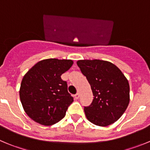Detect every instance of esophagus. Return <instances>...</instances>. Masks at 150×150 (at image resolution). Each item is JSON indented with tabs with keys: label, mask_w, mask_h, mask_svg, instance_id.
Here are the masks:
<instances>
[{
	"label": "esophagus",
	"mask_w": 150,
	"mask_h": 150,
	"mask_svg": "<svg viewBox=\"0 0 150 150\" xmlns=\"http://www.w3.org/2000/svg\"><path fill=\"white\" fill-rule=\"evenodd\" d=\"M79 97H80V93H77L75 95V98L76 99H79Z\"/></svg>",
	"instance_id": "1"
}]
</instances>
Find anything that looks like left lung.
<instances>
[{
  "label": "left lung",
  "mask_w": 150,
  "mask_h": 150,
  "mask_svg": "<svg viewBox=\"0 0 150 150\" xmlns=\"http://www.w3.org/2000/svg\"><path fill=\"white\" fill-rule=\"evenodd\" d=\"M77 64L93 95L91 104L84 107L88 120L99 126L117 121L130 101L129 83L125 75L112 63L103 60H79Z\"/></svg>",
  "instance_id": "1"
}]
</instances>
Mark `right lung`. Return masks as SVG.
Returning <instances> with one entry per match:
<instances>
[{"label": "right lung", "instance_id": "1", "mask_svg": "<svg viewBox=\"0 0 150 150\" xmlns=\"http://www.w3.org/2000/svg\"><path fill=\"white\" fill-rule=\"evenodd\" d=\"M72 64L70 59H48L38 62L25 74L19 96L24 110L32 120L51 125L65 116L73 97L61 75Z\"/></svg>", "mask_w": 150, "mask_h": 150}]
</instances>
